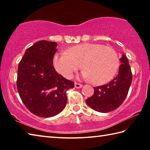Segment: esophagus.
I'll use <instances>...</instances> for the list:
<instances>
[{
	"label": "esophagus",
	"instance_id": "obj_1",
	"mask_svg": "<svg viewBox=\"0 0 150 150\" xmlns=\"http://www.w3.org/2000/svg\"><path fill=\"white\" fill-rule=\"evenodd\" d=\"M75 87L77 88H80L83 87V85L80 84V83H75Z\"/></svg>",
	"mask_w": 150,
	"mask_h": 150
}]
</instances>
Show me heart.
<instances>
[{
	"mask_svg": "<svg viewBox=\"0 0 150 150\" xmlns=\"http://www.w3.org/2000/svg\"><path fill=\"white\" fill-rule=\"evenodd\" d=\"M119 58L112 48L94 43H85L57 53L54 57V65L63 77L70 79L82 66V77L101 85L112 79L118 69Z\"/></svg>",
	"mask_w": 150,
	"mask_h": 150,
	"instance_id": "1",
	"label": "heart"
}]
</instances>
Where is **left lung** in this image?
<instances>
[{
  "mask_svg": "<svg viewBox=\"0 0 150 150\" xmlns=\"http://www.w3.org/2000/svg\"><path fill=\"white\" fill-rule=\"evenodd\" d=\"M118 74L110 83L94 87L95 93L86 100L91 108L99 112H108L115 110L124 102L130 88L132 74L128 58L124 54L120 59Z\"/></svg>",
  "mask_w": 150,
  "mask_h": 150,
  "instance_id": "obj_1",
  "label": "left lung"
}]
</instances>
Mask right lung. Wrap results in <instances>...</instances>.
<instances>
[{
    "instance_id": "add662e5",
    "label": "right lung",
    "mask_w": 150,
    "mask_h": 150,
    "mask_svg": "<svg viewBox=\"0 0 150 150\" xmlns=\"http://www.w3.org/2000/svg\"><path fill=\"white\" fill-rule=\"evenodd\" d=\"M57 43L41 40L26 49L18 68V92L26 107L34 115L50 118L66 106V91L74 82L56 72L53 57Z\"/></svg>"
}]
</instances>
